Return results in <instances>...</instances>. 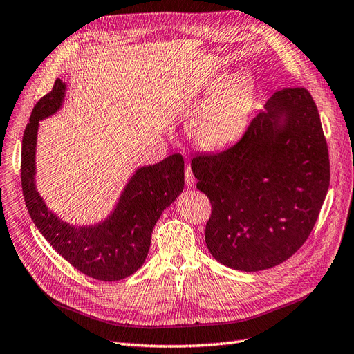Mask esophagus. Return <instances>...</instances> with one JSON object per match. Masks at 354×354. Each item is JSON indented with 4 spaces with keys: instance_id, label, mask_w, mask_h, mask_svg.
<instances>
[{
    "instance_id": "1",
    "label": "esophagus",
    "mask_w": 354,
    "mask_h": 354,
    "mask_svg": "<svg viewBox=\"0 0 354 354\" xmlns=\"http://www.w3.org/2000/svg\"><path fill=\"white\" fill-rule=\"evenodd\" d=\"M185 184H187V187H194V184H195V178L192 175V170L189 166L185 167Z\"/></svg>"
}]
</instances>
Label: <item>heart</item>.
I'll use <instances>...</instances> for the list:
<instances>
[{
	"label": "heart",
	"mask_w": 354,
	"mask_h": 354,
	"mask_svg": "<svg viewBox=\"0 0 354 354\" xmlns=\"http://www.w3.org/2000/svg\"><path fill=\"white\" fill-rule=\"evenodd\" d=\"M257 97V82L251 73L217 75L207 86L203 103L188 122L189 136L208 151L225 150L236 142L250 122Z\"/></svg>",
	"instance_id": "b5f03b06"
}]
</instances>
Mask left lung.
<instances>
[{"label": "left lung", "instance_id": "1", "mask_svg": "<svg viewBox=\"0 0 354 354\" xmlns=\"http://www.w3.org/2000/svg\"><path fill=\"white\" fill-rule=\"evenodd\" d=\"M191 169L212 203L205 243L218 263L239 271L281 264L308 239L330 187L310 93L276 91L234 146L194 157Z\"/></svg>", "mask_w": 354, "mask_h": 354}]
</instances>
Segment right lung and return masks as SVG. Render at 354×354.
I'll use <instances>...</instances> for the list:
<instances>
[{"label": "right lung", "instance_id": "add662e5", "mask_svg": "<svg viewBox=\"0 0 354 354\" xmlns=\"http://www.w3.org/2000/svg\"><path fill=\"white\" fill-rule=\"evenodd\" d=\"M67 84L59 78L39 100L26 125L21 144V187L26 207L37 230L52 248L86 276L116 281L134 274L147 258L151 232L162 213L184 191V157L172 154L141 166L131 175L108 217L95 225L75 226L46 207L36 189L39 122L64 104Z\"/></svg>", "mask_w": 354, "mask_h": 354}]
</instances>
